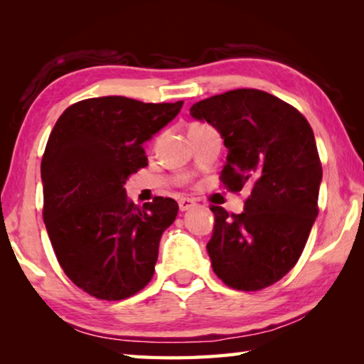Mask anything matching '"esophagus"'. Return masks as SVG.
Listing matches in <instances>:
<instances>
[{
	"instance_id": "34e87169",
	"label": "esophagus",
	"mask_w": 364,
	"mask_h": 364,
	"mask_svg": "<svg viewBox=\"0 0 364 364\" xmlns=\"http://www.w3.org/2000/svg\"><path fill=\"white\" fill-rule=\"evenodd\" d=\"M178 205H180V212H186L196 205V202L193 199H189V197H181V199L178 200Z\"/></svg>"
}]
</instances>
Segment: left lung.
Here are the masks:
<instances>
[{
    "label": "left lung",
    "mask_w": 364,
    "mask_h": 364,
    "mask_svg": "<svg viewBox=\"0 0 364 364\" xmlns=\"http://www.w3.org/2000/svg\"><path fill=\"white\" fill-rule=\"evenodd\" d=\"M189 112L223 138V183L249 191L242 213L210 207L215 274L237 291L274 284L297 263L318 215L323 168L310 123L279 97L250 88L207 97Z\"/></svg>",
    "instance_id": "8db88e82"
}]
</instances>
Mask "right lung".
<instances>
[{"label":"right lung","instance_id":"right-lung-1","mask_svg":"<svg viewBox=\"0 0 364 364\" xmlns=\"http://www.w3.org/2000/svg\"><path fill=\"white\" fill-rule=\"evenodd\" d=\"M181 107L91 97L67 107L49 134L41 160L48 236L64 273L96 299L132 297L152 279L178 204L156 197L134 205L125 183L147 165L143 144Z\"/></svg>","mask_w":364,"mask_h":364}]
</instances>
